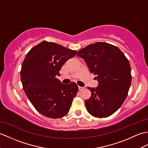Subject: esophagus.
<instances>
[{
  "instance_id": "1",
  "label": "esophagus",
  "mask_w": 148,
  "mask_h": 148,
  "mask_svg": "<svg viewBox=\"0 0 148 148\" xmlns=\"http://www.w3.org/2000/svg\"><path fill=\"white\" fill-rule=\"evenodd\" d=\"M78 89H79V91H81L82 90H83L84 88L83 87H81V86H78Z\"/></svg>"
}]
</instances>
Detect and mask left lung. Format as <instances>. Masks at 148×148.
<instances>
[{"label":"left lung","mask_w":148,"mask_h":148,"mask_svg":"<svg viewBox=\"0 0 148 148\" xmlns=\"http://www.w3.org/2000/svg\"><path fill=\"white\" fill-rule=\"evenodd\" d=\"M77 56L83 58L98 82L97 88L88 87L91 96L85 100L87 111L95 117L110 116L124 102L131 84L128 59L118 47L105 42L89 45Z\"/></svg>","instance_id":"1"}]
</instances>
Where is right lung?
<instances>
[{
  "instance_id": "right-lung-1",
  "label": "right lung",
  "mask_w": 148,
  "mask_h": 148,
  "mask_svg": "<svg viewBox=\"0 0 148 148\" xmlns=\"http://www.w3.org/2000/svg\"><path fill=\"white\" fill-rule=\"evenodd\" d=\"M76 53L57 43L43 41L26 54L20 74L23 90L36 110L47 117L61 118L69 111L78 86L74 82L62 84L56 76Z\"/></svg>"
}]
</instances>
